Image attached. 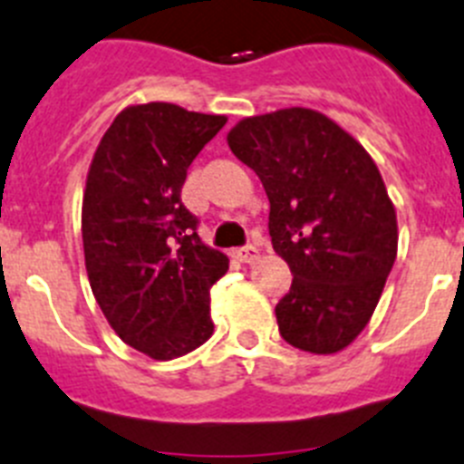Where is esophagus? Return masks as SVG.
I'll list each match as a JSON object with an SVG mask.
<instances>
[{"label": "esophagus", "instance_id": "obj_1", "mask_svg": "<svg viewBox=\"0 0 464 464\" xmlns=\"http://www.w3.org/2000/svg\"><path fill=\"white\" fill-rule=\"evenodd\" d=\"M233 255H236L237 261H243V264H252V261L259 259V249L255 245H245V247H237Z\"/></svg>", "mask_w": 464, "mask_h": 464}]
</instances>
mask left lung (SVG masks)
I'll list each match as a JSON object with an SVG mask.
<instances>
[{"mask_svg": "<svg viewBox=\"0 0 464 464\" xmlns=\"http://www.w3.org/2000/svg\"><path fill=\"white\" fill-rule=\"evenodd\" d=\"M228 147L259 175L273 249L294 280L276 305L280 336L315 354L366 327L397 256V215L372 156L320 111L249 116Z\"/></svg>", "mask_w": 464, "mask_h": 464, "instance_id": "8db88e82", "label": "left lung"}]
</instances>
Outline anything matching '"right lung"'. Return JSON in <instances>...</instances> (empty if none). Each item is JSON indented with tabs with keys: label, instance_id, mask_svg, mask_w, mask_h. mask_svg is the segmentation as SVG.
I'll return each instance as SVG.
<instances>
[{
	"label": "right lung",
	"instance_id": "right-lung-1",
	"mask_svg": "<svg viewBox=\"0 0 464 464\" xmlns=\"http://www.w3.org/2000/svg\"><path fill=\"white\" fill-rule=\"evenodd\" d=\"M224 123L170 102L135 104L107 128L88 170L82 233L92 296L121 341L154 360L182 357L215 332L209 289L228 256L200 240L182 187Z\"/></svg>",
	"mask_w": 464,
	"mask_h": 464
}]
</instances>
